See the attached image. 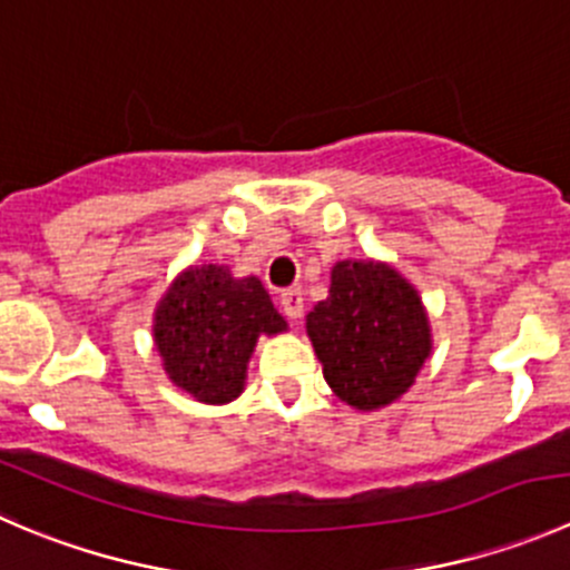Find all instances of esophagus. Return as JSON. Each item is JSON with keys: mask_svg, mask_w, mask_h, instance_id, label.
Returning a JSON list of instances; mask_svg holds the SVG:
<instances>
[{"mask_svg": "<svg viewBox=\"0 0 570 570\" xmlns=\"http://www.w3.org/2000/svg\"><path fill=\"white\" fill-rule=\"evenodd\" d=\"M281 306H284V314L289 320H301L303 306H306V297H303L301 289H286L281 295Z\"/></svg>", "mask_w": 570, "mask_h": 570, "instance_id": "esophagus-1", "label": "esophagus"}]
</instances>
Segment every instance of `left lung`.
<instances>
[{"label":"left lung","mask_w":570,"mask_h":570,"mask_svg":"<svg viewBox=\"0 0 570 570\" xmlns=\"http://www.w3.org/2000/svg\"><path fill=\"white\" fill-rule=\"evenodd\" d=\"M306 334L334 395L358 412L409 392L434 347L420 292L375 258L331 267L328 297L306 314Z\"/></svg>","instance_id":"1"}]
</instances>
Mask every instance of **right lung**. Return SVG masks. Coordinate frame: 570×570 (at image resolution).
<instances>
[{
    "label": "right lung",
    "mask_w": 570,
    "mask_h": 570,
    "mask_svg": "<svg viewBox=\"0 0 570 570\" xmlns=\"http://www.w3.org/2000/svg\"><path fill=\"white\" fill-rule=\"evenodd\" d=\"M286 320L256 275L228 264H191L175 275L153 312L164 373L195 401L223 406L245 392L258 336L284 334Z\"/></svg>",
    "instance_id": "right-lung-1"
}]
</instances>
